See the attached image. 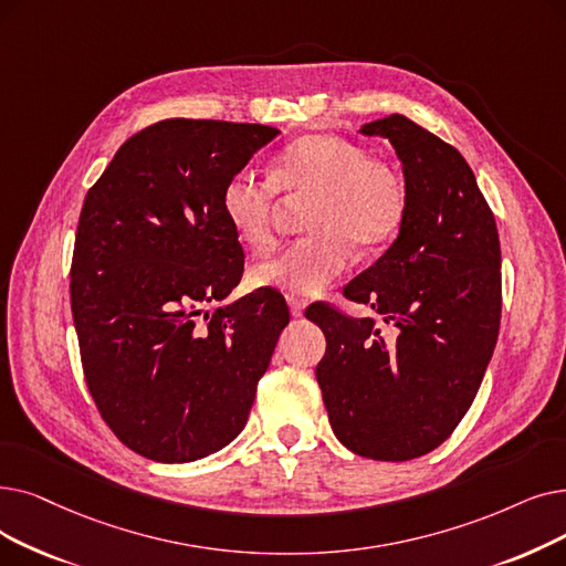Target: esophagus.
<instances>
[{
    "label": "esophagus",
    "instance_id": "1",
    "mask_svg": "<svg viewBox=\"0 0 566 566\" xmlns=\"http://www.w3.org/2000/svg\"><path fill=\"white\" fill-rule=\"evenodd\" d=\"M289 310L293 316H303V310H305V303L298 301V298H289Z\"/></svg>",
    "mask_w": 566,
    "mask_h": 566
}]
</instances>
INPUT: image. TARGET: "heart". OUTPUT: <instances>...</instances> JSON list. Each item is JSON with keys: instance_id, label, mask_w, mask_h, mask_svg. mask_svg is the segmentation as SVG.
I'll return each instance as SVG.
<instances>
[{"instance_id": "1", "label": "heart", "mask_w": 566, "mask_h": 566, "mask_svg": "<svg viewBox=\"0 0 566 566\" xmlns=\"http://www.w3.org/2000/svg\"><path fill=\"white\" fill-rule=\"evenodd\" d=\"M277 191L305 208V231L275 256L250 270L254 289H273L307 301L322 293L349 265L352 244L375 252L398 235L407 214L402 178L365 147L335 136L307 134L289 143L270 164V180L242 170L227 180L219 206L233 235L254 252L273 240Z\"/></svg>"}]
</instances>
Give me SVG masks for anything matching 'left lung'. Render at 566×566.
Returning a JSON list of instances; mask_svg holds the SVG:
<instances>
[{
  "instance_id": "obj_1",
  "label": "left lung",
  "mask_w": 566,
  "mask_h": 566,
  "mask_svg": "<svg viewBox=\"0 0 566 566\" xmlns=\"http://www.w3.org/2000/svg\"><path fill=\"white\" fill-rule=\"evenodd\" d=\"M402 161L407 214L396 242L344 286L392 324L307 307L326 335L316 365L335 437L356 455L402 462L430 453L472 407L502 314L497 224L470 164L405 115L363 125Z\"/></svg>"
}]
</instances>
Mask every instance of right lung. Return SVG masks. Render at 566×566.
<instances>
[{
    "mask_svg": "<svg viewBox=\"0 0 566 566\" xmlns=\"http://www.w3.org/2000/svg\"><path fill=\"white\" fill-rule=\"evenodd\" d=\"M280 132L161 119L92 185L71 261L87 388L122 444L157 462L201 460L240 434L289 307L238 286L244 254L219 206L227 180Z\"/></svg>",
    "mask_w": 566,
    "mask_h": 566,
    "instance_id": "1",
    "label": "right lung"
}]
</instances>
